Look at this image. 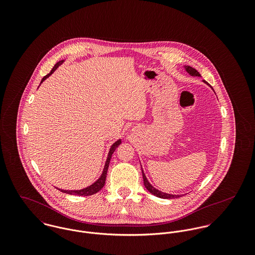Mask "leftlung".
<instances>
[{"mask_svg": "<svg viewBox=\"0 0 255 255\" xmlns=\"http://www.w3.org/2000/svg\"><path fill=\"white\" fill-rule=\"evenodd\" d=\"M184 69L185 71L187 72V73H189L191 76H201L200 73H198L195 69L189 67V66H184ZM206 83V81H204ZM141 171H142V177H143V182H144V185H145L146 189L152 193L153 195L159 197V198H164V199H172V198H178V197H181L182 195H177V194H170V193H166V192H163V191H160L159 189H156L150 182H148L147 178H146L145 174L141 168Z\"/></svg>", "mask_w": 255, "mask_h": 255, "instance_id": "1", "label": "left lung"}]
</instances>
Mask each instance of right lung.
I'll use <instances>...</instances> for the list:
<instances>
[{"label":"right lung","instance_id":"right-lung-1","mask_svg":"<svg viewBox=\"0 0 255 255\" xmlns=\"http://www.w3.org/2000/svg\"><path fill=\"white\" fill-rule=\"evenodd\" d=\"M65 62V60H62V61H59L55 66L54 68L52 69V71L50 73H48L47 75H45L42 80H41V83L46 79L48 78L52 73H54L58 68L59 66H61L63 63ZM40 83V84H41ZM122 143V139H119L117 140L115 143H113V145L111 146L110 148L109 153H108V157H107V160H106V163H105V166H104V169H103V172L100 176V178L94 182L92 183L91 185L85 187V188H82V189H79V190H66V189H61V188H58L59 190H61L62 192H65V193H69V194H72V195H80V196H88V195H93L95 193H97L99 190L102 189V187L104 186L105 182H106V177H107V172H108V168H109L110 160L112 158V155L113 153L115 152V150L117 149V147L120 145Z\"/></svg>","mask_w":255,"mask_h":255}]
</instances>
